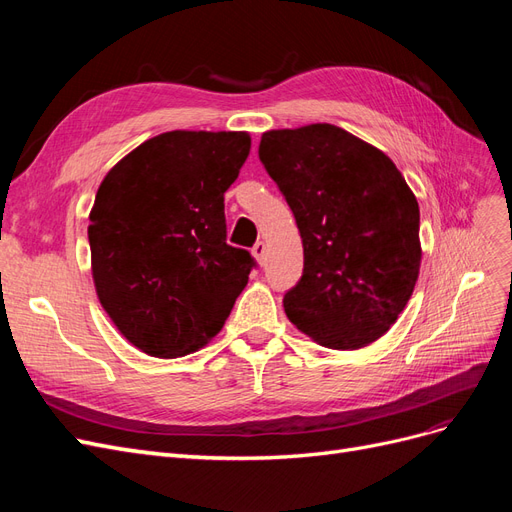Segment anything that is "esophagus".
Returning a JSON list of instances; mask_svg holds the SVG:
<instances>
[{"label": "esophagus", "instance_id": "obj_1", "mask_svg": "<svg viewBox=\"0 0 512 512\" xmlns=\"http://www.w3.org/2000/svg\"><path fill=\"white\" fill-rule=\"evenodd\" d=\"M252 254H254V258L262 265V260H265V254H267V243H265V241H258V243L252 247Z\"/></svg>", "mask_w": 512, "mask_h": 512}]
</instances>
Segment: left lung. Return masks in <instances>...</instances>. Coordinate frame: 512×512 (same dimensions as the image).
<instances>
[{
  "label": "left lung",
  "instance_id": "obj_1",
  "mask_svg": "<svg viewBox=\"0 0 512 512\" xmlns=\"http://www.w3.org/2000/svg\"><path fill=\"white\" fill-rule=\"evenodd\" d=\"M258 156L303 239V275L284 297L288 320L333 350L376 342L404 312L421 269V215L404 175L331 123L269 130Z\"/></svg>",
  "mask_w": 512,
  "mask_h": 512
}]
</instances>
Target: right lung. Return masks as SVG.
I'll return each instance as SVG.
<instances>
[{
	"mask_svg": "<svg viewBox=\"0 0 512 512\" xmlns=\"http://www.w3.org/2000/svg\"><path fill=\"white\" fill-rule=\"evenodd\" d=\"M250 147L247 132H164L100 183L91 275L108 318L149 356L203 348L247 284L254 258L226 243L224 192Z\"/></svg>",
	"mask_w": 512,
	"mask_h": 512,
	"instance_id": "right-lung-1",
	"label": "right lung"
}]
</instances>
